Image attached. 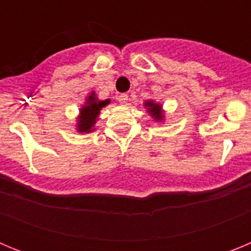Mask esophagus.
<instances>
[{
  "mask_svg": "<svg viewBox=\"0 0 251 251\" xmlns=\"http://www.w3.org/2000/svg\"><path fill=\"white\" fill-rule=\"evenodd\" d=\"M117 99H118V101L121 104H126L128 101V95L124 94V93H123V94H119L118 98H117Z\"/></svg>",
  "mask_w": 251,
  "mask_h": 251,
  "instance_id": "34e87169",
  "label": "esophagus"
}]
</instances>
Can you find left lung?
I'll return each mask as SVG.
<instances>
[{"mask_svg": "<svg viewBox=\"0 0 251 251\" xmlns=\"http://www.w3.org/2000/svg\"><path fill=\"white\" fill-rule=\"evenodd\" d=\"M145 105L148 108V113H150V114H152V117H154V119H156V121H162V118H163V114H162L161 105H159V104L153 103V100H148V101H146Z\"/></svg>", "mask_w": 251, "mask_h": 251, "instance_id": "left-lung-1", "label": "left lung"}]
</instances>
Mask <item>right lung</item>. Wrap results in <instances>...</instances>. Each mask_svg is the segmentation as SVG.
<instances>
[{"label":"right lung","instance_id":"1","mask_svg":"<svg viewBox=\"0 0 251 251\" xmlns=\"http://www.w3.org/2000/svg\"><path fill=\"white\" fill-rule=\"evenodd\" d=\"M106 104H109V100H98L94 93H92L89 98L86 99L85 105L80 109V117L77 121V130L80 133L92 132V128L94 127L99 112Z\"/></svg>","mask_w":251,"mask_h":251}]
</instances>
